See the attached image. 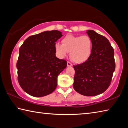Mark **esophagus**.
<instances>
[{"mask_svg":"<svg viewBox=\"0 0 128 128\" xmlns=\"http://www.w3.org/2000/svg\"><path fill=\"white\" fill-rule=\"evenodd\" d=\"M67 66H72V64L70 62H67Z\"/></svg>","mask_w":128,"mask_h":128,"instance_id":"1","label":"esophagus"}]
</instances>
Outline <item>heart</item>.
I'll list each match as a JSON object with an SVG mask.
<instances>
[{"label":"heart","instance_id":"heart-1","mask_svg":"<svg viewBox=\"0 0 128 128\" xmlns=\"http://www.w3.org/2000/svg\"><path fill=\"white\" fill-rule=\"evenodd\" d=\"M62 44H55V50L58 57L64 58L70 52V58L76 64L84 62L92 54L93 42L87 35L68 34L62 39Z\"/></svg>","mask_w":128,"mask_h":128}]
</instances>
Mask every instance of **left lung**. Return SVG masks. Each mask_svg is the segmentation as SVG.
I'll list each match as a JSON object with an SVG mask.
<instances>
[{"instance_id": "left-lung-1", "label": "left lung", "mask_w": 128, "mask_h": 128, "mask_svg": "<svg viewBox=\"0 0 128 128\" xmlns=\"http://www.w3.org/2000/svg\"><path fill=\"white\" fill-rule=\"evenodd\" d=\"M87 34L93 42L92 54L86 62L73 66V88L84 96H94L110 84L115 69L114 50L105 37L94 30H87Z\"/></svg>"}]
</instances>
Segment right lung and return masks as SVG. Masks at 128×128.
<instances>
[{"mask_svg":"<svg viewBox=\"0 0 128 128\" xmlns=\"http://www.w3.org/2000/svg\"><path fill=\"white\" fill-rule=\"evenodd\" d=\"M62 36L58 30L44 31L28 37L20 48L18 80L27 94L43 97L56 89L58 76L67 65L55 55V42Z\"/></svg>","mask_w":128,"mask_h":128,"instance_id":"1","label":"right lung"}]
</instances>
